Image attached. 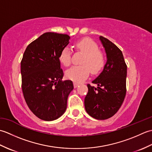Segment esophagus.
<instances>
[{
	"label": "esophagus",
	"instance_id": "34e87169",
	"mask_svg": "<svg viewBox=\"0 0 152 152\" xmlns=\"http://www.w3.org/2000/svg\"><path fill=\"white\" fill-rule=\"evenodd\" d=\"M73 84H74V88H76L77 87H78V86H79V83H76V82H74V83H73Z\"/></svg>",
	"mask_w": 152,
	"mask_h": 152
}]
</instances>
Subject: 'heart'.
I'll return each mask as SVG.
<instances>
[{
	"label": "heart",
	"mask_w": 152,
	"mask_h": 152,
	"mask_svg": "<svg viewBox=\"0 0 152 152\" xmlns=\"http://www.w3.org/2000/svg\"><path fill=\"white\" fill-rule=\"evenodd\" d=\"M76 50L83 54L80 61L82 64L75 65L68 69L66 72L67 78L74 82H80L86 80L91 72L92 74H99L104 66V56L97 44L91 40H82L74 45ZM59 59L64 66H69L71 63V53L68 47L61 51Z\"/></svg>",
	"instance_id": "b5f03b06"
}]
</instances>
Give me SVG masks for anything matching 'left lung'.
Masks as SVG:
<instances>
[{
    "label": "left lung",
    "mask_w": 152,
    "mask_h": 152,
    "mask_svg": "<svg viewBox=\"0 0 152 152\" xmlns=\"http://www.w3.org/2000/svg\"><path fill=\"white\" fill-rule=\"evenodd\" d=\"M107 61L102 72L88 84L84 99L86 112L93 118L103 120L112 117L120 108L126 95V64L121 51L107 38L100 36Z\"/></svg>",
    "instance_id": "8db88e82"
}]
</instances>
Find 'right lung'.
Here are the masks:
<instances>
[{
  "label": "right lung",
  "instance_id": "obj_1",
  "mask_svg": "<svg viewBox=\"0 0 152 152\" xmlns=\"http://www.w3.org/2000/svg\"><path fill=\"white\" fill-rule=\"evenodd\" d=\"M70 37L44 33L28 44L21 62V88L28 107L42 120L53 121L65 112L67 99L74 89L71 80L62 81L59 56Z\"/></svg>",
  "mask_w": 152,
  "mask_h": 152
}]
</instances>
